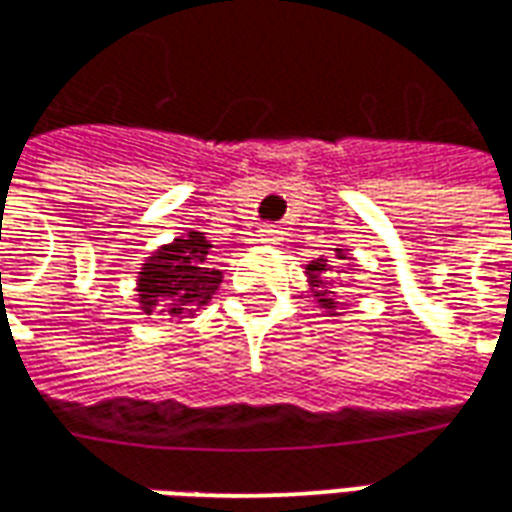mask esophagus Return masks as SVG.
<instances>
[{
    "label": "esophagus",
    "instance_id": "esophagus-1",
    "mask_svg": "<svg viewBox=\"0 0 512 512\" xmlns=\"http://www.w3.org/2000/svg\"><path fill=\"white\" fill-rule=\"evenodd\" d=\"M257 244H277L279 241V230L274 224H266V227H260V233L255 238Z\"/></svg>",
    "mask_w": 512,
    "mask_h": 512
}]
</instances>
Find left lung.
<instances>
[{
	"instance_id": "1",
	"label": "left lung",
	"mask_w": 512,
	"mask_h": 512,
	"mask_svg": "<svg viewBox=\"0 0 512 512\" xmlns=\"http://www.w3.org/2000/svg\"><path fill=\"white\" fill-rule=\"evenodd\" d=\"M334 257L337 260H329V257H318V260H312L310 266H307V282H310V290L315 301L321 304L323 312H329V315H337V301L332 299V288L334 282H337V274H343L348 263L354 260V257H348L345 249H334Z\"/></svg>"
}]
</instances>
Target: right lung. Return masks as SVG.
I'll return each instance as SVG.
<instances>
[{
  "label": "right lung",
  "mask_w": 512,
  "mask_h": 512,
  "mask_svg": "<svg viewBox=\"0 0 512 512\" xmlns=\"http://www.w3.org/2000/svg\"><path fill=\"white\" fill-rule=\"evenodd\" d=\"M208 249L211 241L194 230L178 235L172 244L158 246L147 263H142L136 279L142 312L183 321L205 310L222 285V271L211 268Z\"/></svg>",
  "instance_id": "1"
}]
</instances>
